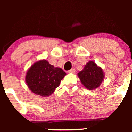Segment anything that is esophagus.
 Instances as JSON below:
<instances>
[{
	"instance_id": "esophagus-1",
	"label": "esophagus",
	"mask_w": 132,
	"mask_h": 132,
	"mask_svg": "<svg viewBox=\"0 0 132 132\" xmlns=\"http://www.w3.org/2000/svg\"><path fill=\"white\" fill-rule=\"evenodd\" d=\"M68 73H75V70L74 68L71 69L70 70H69Z\"/></svg>"
}]
</instances>
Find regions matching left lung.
I'll return each instance as SVG.
<instances>
[{
  "label": "left lung",
  "instance_id": "obj_1",
  "mask_svg": "<svg viewBox=\"0 0 132 132\" xmlns=\"http://www.w3.org/2000/svg\"><path fill=\"white\" fill-rule=\"evenodd\" d=\"M81 83L89 90H94L101 85L105 78V73L101 67L94 61H90L83 70L78 73Z\"/></svg>",
  "mask_w": 132,
  "mask_h": 132
}]
</instances>
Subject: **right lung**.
Returning <instances> with one entry per match:
<instances>
[{"instance_id": "right-lung-1", "label": "right lung", "mask_w": 132, "mask_h": 132, "mask_svg": "<svg viewBox=\"0 0 132 132\" xmlns=\"http://www.w3.org/2000/svg\"><path fill=\"white\" fill-rule=\"evenodd\" d=\"M66 75L61 68L54 67L48 61L42 59L34 62L27 70L25 82L34 94L46 97L55 91Z\"/></svg>"}]
</instances>
